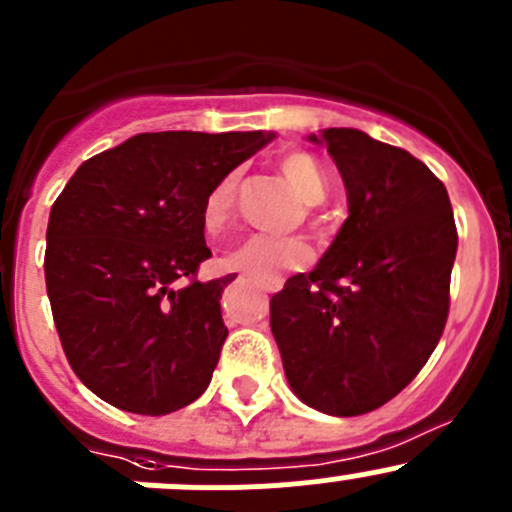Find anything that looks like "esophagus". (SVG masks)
Returning <instances> with one entry per match:
<instances>
[{"mask_svg": "<svg viewBox=\"0 0 512 512\" xmlns=\"http://www.w3.org/2000/svg\"><path fill=\"white\" fill-rule=\"evenodd\" d=\"M257 285H260L265 292H280L282 290L280 277H267V280H257Z\"/></svg>", "mask_w": 512, "mask_h": 512, "instance_id": "obj_1", "label": "esophagus"}]
</instances>
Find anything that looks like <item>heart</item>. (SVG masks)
I'll return each instance as SVG.
<instances>
[{
	"label": "heart",
	"instance_id": "b5f03b06",
	"mask_svg": "<svg viewBox=\"0 0 512 512\" xmlns=\"http://www.w3.org/2000/svg\"><path fill=\"white\" fill-rule=\"evenodd\" d=\"M282 175L290 180L295 192L305 205H322L330 192V180H327L325 167L320 165L315 155L305 150H292L280 157ZM237 192V175H227L207 192L202 202V222L207 230H220L232 215ZM310 262V250L305 242L290 240V237H272V235H252L242 245L225 255V267L242 272L255 280H267V277H280L287 270H300Z\"/></svg>",
	"mask_w": 512,
	"mask_h": 512
}]
</instances>
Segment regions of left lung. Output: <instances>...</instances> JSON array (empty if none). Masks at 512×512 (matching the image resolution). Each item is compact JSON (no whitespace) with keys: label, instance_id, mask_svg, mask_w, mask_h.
<instances>
[{"label":"left lung","instance_id":"left-lung-1","mask_svg":"<svg viewBox=\"0 0 512 512\" xmlns=\"http://www.w3.org/2000/svg\"><path fill=\"white\" fill-rule=\"evenodd\" d=\"M310 140L327 145L350 215L315 270L272 295L270 327L292 393L352 418L393 400L433 355L458 230L445 185L410 152L347 127Z\"/></svg>","mask_w":512,"mask_h":512}]
</instances>
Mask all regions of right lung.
<instances>
[{
    "label": "right lung",
    "instance_id": "add662e5",
    "mask_svg": "<svg viewBox=\"0 0 512 512\" xmlns=\"http://www.w3.org/2000/svg\"><path fill=\"white\" fill-rule=\"evenodd\" d=\"M275 135L145 132L89 157L54 200L44 280L74 375L104 403L167 415L195 403L227 327L200 282L207 192Z\"/></svg>",
    "mask_w": 512,
    "mask_h": 512
}]
</instances>
